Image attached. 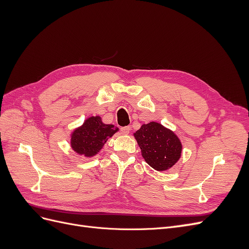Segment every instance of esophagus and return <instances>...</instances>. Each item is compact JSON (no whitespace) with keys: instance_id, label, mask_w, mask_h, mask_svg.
<instances>
[{"instance_id":"1","label":"esophagus","mask_w":249,"mask_h":249,"mask_svg":"<svg viewBox=\"0 0 249 249\" xmlns=\"http://www.w3.org/2000/svg\"><path fill=\"white\" fill-rule=\"evenodd\" d=\"M131 132V127L130 126H124L122 127V133L124 135H127Z\"/></svg>"}]
</instances>
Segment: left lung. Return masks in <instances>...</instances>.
<instances>
[{
  "instance_id": "8db88e82",
  "label": "left lung",
  "mask_w": 249,
  "mask_h": 249,
  "mask_svg": "<svg viewBox=\"0 0 249 249\" xmlns=\"http://www.w3.org/2000/svg\"><path fill=\"white\" fill-rule=\"evenodd\" d=\"M143 159L157 171H166L182 156L183 145L178 135L157 122L143 124L134 134Z\"/></svg>"
}]
</instances>
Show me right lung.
Returning <instances> with one entry per match:
<instances>
[{"instance_id": "add662e5", "label": "right lung", "mask_w": 249, "mask_h": 249, "mask_svg": "<svg viewBox=\"0 0 249 249\" xmlns=\"http://www.w3.org/2000/svg\"><path fill=\"white\" fill-rule=\"evenodd\" d=\"M118 131L114 124H104L100 115L89 116L71 131V147L78 156L89 159L99 154L105 143Z\"/></svg>"}]
</instances>
